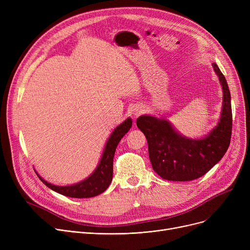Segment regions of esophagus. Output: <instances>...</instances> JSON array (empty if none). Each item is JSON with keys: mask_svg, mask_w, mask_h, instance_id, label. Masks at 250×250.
Listing matches in <instances>:
<instances>
[{"mask_svg": "<svg viewBox=\"0 0 250 250\" xmlns=\"http://www.w3.org/2000/svg\"><path fill=\"white\" fill-rule=\"evenodd\" d=\"M146 110H145V107L144 106H142V105H137V106L133 109V117L134 118H137L139 115H141L142 113H144L145 112Z\"/></svg>", "mask_w": 250, "mask_h": 250, "instance_id": "esophagus-1", "label": "esophagus"}]
</instances>
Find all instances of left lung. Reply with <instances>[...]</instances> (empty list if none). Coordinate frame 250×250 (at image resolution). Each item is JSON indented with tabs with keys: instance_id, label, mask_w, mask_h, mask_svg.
Returning a JSON list of instances; mask_svg holds the SVG:
<instances>
[{
	"instance_id": "8db88e82",
	"label": "left lung",
	"mask_w": 250,
	"mask_h": 250,
	"mask_svg": "<svg viewBox=\"0 0 250 250\" xmlns=\"http://www.w3.org/2000/svg\"><path fill=\"white\" fill-rule=\"evenodd\" d=\"M213 68L223 90V105L218 125L205 138L181 136L165 118L141 115L137 125L148 142L154 171L171 181H189L205 175L228 150L232 134L231 95L224 75L216 62Z\"/></svg>"
}]
</instances>
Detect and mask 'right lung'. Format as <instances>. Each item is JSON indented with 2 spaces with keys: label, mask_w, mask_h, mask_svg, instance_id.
<instances>
[{
  "label": "right lung",
  "mask_w": 250,
  "mask_h": 250,
  "mask_svg": "<svg viewBox=\"0 0 250 250\" xmlns=\"http://www.w3.org/2000/svg\"><path fill=\"white\" fill-rule=\"evenodd\" d=\"M132 118L128 117L123 124H121L114 128L106 143V145H105L101 160L97 168L94 170V172L86 179L82 180L81 182L76 183V185L65 187L51 185V183L45 181L42 176H39L37 174L39 179H41L50 189L62 195L70 196V198H93V196L102 193L104 190H106L112 180L113 157L115 149L122 138L128 132L129 128L132 127Z\"/></svg>",
  "instance_id": "obj_1"
}]
</instances>
